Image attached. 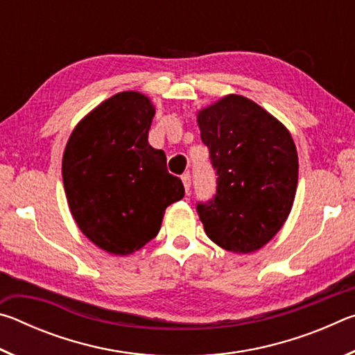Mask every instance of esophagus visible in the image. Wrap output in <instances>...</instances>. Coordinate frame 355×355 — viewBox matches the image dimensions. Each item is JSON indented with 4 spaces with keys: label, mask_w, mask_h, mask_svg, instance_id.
<instances>
[{
    "label": "esophagus",
    "mask_w": 355,
    "mask_h": 355,
    "mask_svg": "<svg viewBox=\"0 0 355 355\" xmlns=\"http://www.w3.org/2000/svg\"><path fill=\"white\" fill-rule=\"evenodd\" d=\"M182 182H183L186 194H189V192H191V175H189V173H184V175H182Z\"/></svg>",
    "instance_id": "1"
}]
</instances>
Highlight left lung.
<instances>
[{
    "instance_id": "obj_1",
    "label": "left lung",
    "mask_w": 355,
    "mask_h": 355,
    "mask_svg": "<svg viewBox=\"0 0 355 355\" xmlns=\"http://www.w3.org/2000/svg\"><path fill=\"white\" fill-rule=\"evenodd\" d=\"M200 137L218 175L213 200L197 205L207 236L233 254H252L284 227L297 188V150L280 120L230 94L197 111Z\"/></svg>"
}]
</instances>
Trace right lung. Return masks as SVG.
I'll use <instances>...</instances> for the list:
<instances>
[{
	"instance_id": "obj_1",
	"label": "right lung",
	"mask_w": 355,
	"mask_h": 355,
	"mask_svg": "<svg viewBox=\"0 0 355 355\" xmlns=\"http://www.w3.org/2000/svg\"><path fill=\"white\" fill-rule=\"evenodd\" d=\"M155 106L125 91L86 114L65 146L62 182L83 235L112 255H130L158 235L166 208L183 199L166 155L148 144Z\"/></svg>"
}]
</instances>
